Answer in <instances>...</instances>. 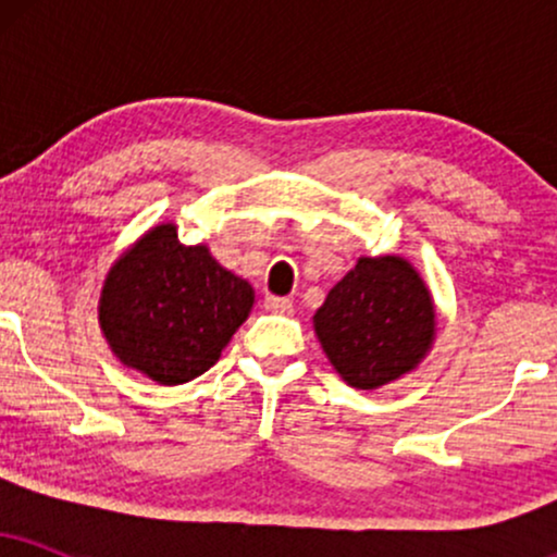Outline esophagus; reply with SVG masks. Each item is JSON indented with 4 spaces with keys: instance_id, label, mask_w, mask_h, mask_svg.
Instances as JSON below:
<instances>
[{
    "instance_id": "esophagus-1",
    "label": "esophagus",
    "mask_w": 557,
    "mask_h": 557,
    "mask_svg": "<svg viewBox=\"0 0 557 557\" xmlns=\"http://www.w3.org/2000/svg\"><path fill=\"white\" fill-rule=\"evenodd\" d=\"M264 309L274 311V314H293V300L290 298H280V296H267L264 298Z\"/></svg>"
}]
</instances>
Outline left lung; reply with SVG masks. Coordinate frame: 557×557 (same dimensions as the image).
I'll return each instance as SVG.
<instances>
[{
  "label": "left lung",
  "mask_w": 557,
  "mask_h": 557,
  "mask_svg": "<svg viewBox=\"0 0 557 557\" xmlns=\"http://www.w3.org/2000/svg\"><path fill=\"white\" fill-rule=\"evenodd\" d=\"M314 332L350 387H382L432 348L430 287L406 259L361 257L317 309Z\"/></svg>",
  "instance_id": "obj_1"
}]
</instances>
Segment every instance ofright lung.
<instances>
[{"instance_id":"1","label":"right lung","mask_w":557,"mask_h":557,"mask_svg":"<svg viewBox=\"0 0 557 557\" xmlns=\"http://www.w3.org/2000/svg\"><path fill=\"white\" fill-rule=\"evenodd\" d=\"M251 306L253 287L216 264L207 246H183L168 222L114 261L99 324L125 367L159 385H183L220 361Z\"/></svg>"}]
</instances>
